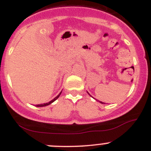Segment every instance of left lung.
Returning <instances> with one entry per match:
<instances>
[{
    "label": "left lung",
    "instance_id": "8db88e82",
    "mask_svg": "<svg viewBox=\"0 0 151 151\" xmlns=\"http://www.w3.org/2000/svg\"><path fill=\"white\" fill-rule=\"evenodd\" d=\"M88 94H89V93H88ZM89 95H90V94H89ZM99 102L101 103V104H104V103H102V102H101V101H99Z\"/></svg>",
    "mask_w": 151,
    "mask_h": 151
}]
</instances>
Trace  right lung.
I'll return each mask as SVG.
<instances>
[{"label": "right lung", "instance_id": "1", "mask_svg": "<svg viewBox=\"0 0 151 151\" xmlns=\"http://www.w3.org/2000/svg\"><path fill=\"white\" fill-rule=\"evenodd\" d=\"M61 92H62V91H61ZM61 93H59V94L58 95V96H57L56 97H55V98H53V99L52 100V101H50V102H48V103H46V104H38V105H37V106H37V107H42V106H48V105L51 104L52 103H53V102H54V101H55V100H56V99H58V97L60 96V95H61Z\"/></svg>", "mask_w": 151, "mask_h": 151}]
</instances>
